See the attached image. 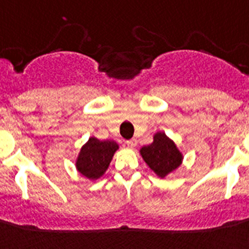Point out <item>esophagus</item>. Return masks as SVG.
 Segmentation results:
<instances>
[{"label":"esophagus","instance_id":"34e87169","mask_svg":"<svg viewBox=\"0 0 249 249\" xmlns=\"http://www.w3.org/2000/svg\"><path fill=\"white\" fill-rule=\"evenodd\" d=\"M126 145L129 146V148H134V146L137 145V140H135V139L126 140Z\"/></svg>","mask_w":249,"mask_h":249}]
</instances>
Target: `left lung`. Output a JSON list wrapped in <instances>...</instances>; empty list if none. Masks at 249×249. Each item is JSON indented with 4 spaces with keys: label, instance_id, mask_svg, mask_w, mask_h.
Instances as JSON below:
<instances>
[{
    "label": "left lung",
    "instance_id": "8db88e82",
    "mask_svg": "<svg viewBox=\"0 0 249 249\" xmlns=\"http://www.w3.org/2000/svg\"><path fill=\"white\" fill-rule=\"evenodd\" d=\"M140 154L150 169L161 178L177 169L181 163V154L176 144L164 133L155 134L154 142L150 145L142 146Z\"/></svg>",
    "mask_w": 249,
    "mask_h": 249
}]
</instances>
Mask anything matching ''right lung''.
I'll list each match as a JSON object with an SVG mask.
<instances>
[{"instance_id":"add662e5","label":"right lung","mask_w":249,"mask_h":249,"mask_svg":"<svg viewBox=\"0 0 249 249\" xmlns=\"http://www.w3.org/2000/svg\"><path fill=\"white\" fill-rule=\"evenodd\" d=\"M118 144L112 140H101L90 138L80 150L77 158V170L89 179H98L107 169L112 155L118 149Z\"/></svg>"}]
</instances>
